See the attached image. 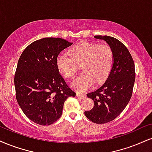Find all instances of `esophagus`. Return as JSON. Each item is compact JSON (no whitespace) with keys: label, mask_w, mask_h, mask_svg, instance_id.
Returning <instances> with one entry per match:
<instances>
[{"label":"esophagus","mask_w":152,"mask_h":152,"mask_svg":"<svg viewBox=\"0 0 152 152\" xmlns=\"http://www.w3.org/2000/svg\"><path fill=\"white\" fill-rule=\"evenodd\" d=\"M76 96L78 97V98H81V99H83V98H86V96L84 94H80V93H77L76 94Z\"/></svg>","instance_id":"obj_1"}]
</instances>
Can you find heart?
Wrapping results in <instances>:
<instances>
[{"label":"heart","instance_id":"b5f03b06","mask_svg":"<svg viewBox=\"0 0 152 152\" xmlns=\"http://www.w3.org/2000/svg\"><path fill=\"white\" fill-rule=\"evenodd\" d=\"M71 55L61 53L56 57V66L66 78H74L78 66H82V73L71 83L78 92H84L93 86L95 81L103 83L108 77L113 65V52L107 45L81 42L73 47Z\"/></svg>","mask_w":152,"mask_h":152}]
</instances>
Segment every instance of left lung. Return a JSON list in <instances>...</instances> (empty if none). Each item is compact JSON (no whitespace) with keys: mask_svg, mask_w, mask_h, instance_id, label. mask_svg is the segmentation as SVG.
<instances>
[{"mask_svg":"<svg viewBox=\"0 0 152 152\" xmlns=\"http://www.w3.org/2000/svg\"><path fill=\"white\" fill-rule=\"evenodd\" d=\"M108 44L113 52V65L103 86L87 96L94 100V108L85 111V115L94 123L104 124L115 119L128 104L135 81L133 58L127 47L116 38L94 36Z\"/></svg>","mask_w":152,"mask_h":152,"instance_id":"1","label":"left lung"}]
</instances>
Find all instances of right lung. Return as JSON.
<instances>
[{"mask_svg": "<svg viewBox=\"0 0 152 152\" xmlns=\"http://www.w3.org/2000/svg\"><path fill=\"white\" fill-rule=\"evenodd\" d=\"M72 44L61 38H43L28 45L18 60L14 78L16 99L24 114L38 125L56 122L66 100L76 96L56 62L59 53Z\"/></svg>", "mask_w": 152, "mask_h": 152, "instance_id": "right-lung-1", "label": "right lung"}]
</instances>
